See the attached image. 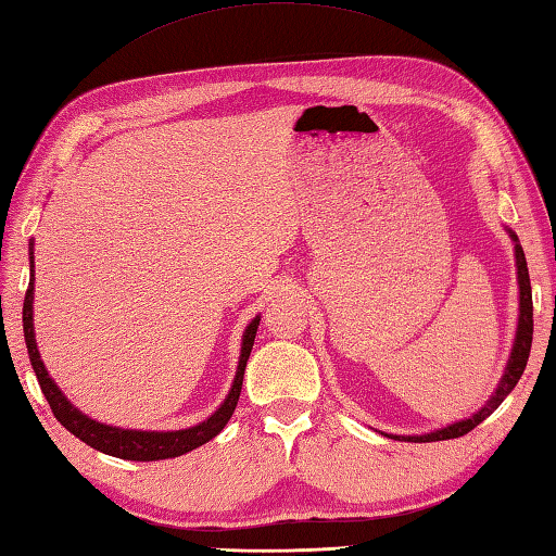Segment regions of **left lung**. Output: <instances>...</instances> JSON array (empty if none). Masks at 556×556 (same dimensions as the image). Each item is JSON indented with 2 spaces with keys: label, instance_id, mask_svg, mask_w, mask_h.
Returning <instances> with one entry per match:
<instances>
[{
  "label": "left lung",
  "instance_id": "left-lung-1",
  "mask_svg": "<svg viewBox=\"0 0 556 556\" xmlns=\"http://www.w3.org/2000/svg\"><path fill=\"white\" fill-rule=\"evenodd\" d=\"M509 238L514 242V258H516V282H519V324H516V336L511 344V354L509 362L504 366V374L497 382V388L492 390L490 400L480 406L476 414L468 418H462V421H454L445 428L430 430V433L424 435H392V433H382L386 438L392 440H406V442H438V440H452V438H462L468 430H473L478 424H483L485 418L497 409V406L504 402V397L516 388V382L523 376V368L530 354V342H533V294H530V278H528V266H526V254L523 247L516 238V232L509 230Z\"/></svg>",
  "mask_w": 556,
  "mask_h": 556
}]
</instances>
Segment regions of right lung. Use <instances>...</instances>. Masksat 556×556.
Returning <instances> with one entry per match:
<instances>
[{
  "mask_svg": "<svg viewBox=\"0 0 556 556\" xmlns=\"http://www.w3.org/2000/svg\"><path fill=\"white\" fill-rule=\"evenodd\" d=\"M33 244L35 242L30 240V250H28L30 252V282H28L26 300H23V338H26V344H28L30 366L37 376V382H40V390L45 394V400L49 402V406H52L56 421L64 426L68 433L80 438L85 445H90L92 450L104 452L109 456H118V459H128V462L174 459V456L192 452L197 447H202L204 442L214 440L220 430L226 428L232 412H236V406H238L242 378H244V366H247V359H250L252 344L256 338V328H258V320H262V316H254L250 324H247V328L242 332L238 371H236V378H232V386L226 394V400L220 402L218 409L208 418H204L202 424L190 426V428H180V430H135V428H118V426L94 421L92 416L83 414L76 404H71L64 390H61L54 382V378L49 376L47 366L40 356V350H37L35 326H33V300H35Z\"/></svg>",
  "mask_w": 556,
  "mask_h": 556,
  "instance_id": "right-lung-1",
  "label": "right lung"
}]
</instances>
